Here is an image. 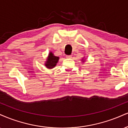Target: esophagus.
Returning a JSON list of instances; mask_svg holds the SVG:
<instances>
[{
  "mask_svg": "<svg viewBox=\"0 0 128 128\" xmlns=\"http://www.w3.org/2000/svg\"><path fill=\"white\" fill-rule=\"evenodd\" d=\"M66 57L68 58H72V55H66Z\"/></svg>",
  "mask_w": 128,
  "mask_h": 128,
  "instance_id": "34e87169",
  "label": "esophagus"
}]
</instances>
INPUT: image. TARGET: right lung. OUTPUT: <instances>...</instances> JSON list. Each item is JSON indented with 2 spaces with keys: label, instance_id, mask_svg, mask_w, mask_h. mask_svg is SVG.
<instances>
[{
  "label": "right lung",
  "instance_id": "add662e5",
  "mask_svg": "<svg viewBox=\"0 0 128 128\" xmlns=\"http://www.w3.org/2000/svg\"><path fill=\"white\" fill-rule=\"evenodd\" d=\"M58 60H59V57L54 56L52 52H50L48 58L47 59L48 61L45 63V66L48 68H54L56 65V63L58 62Z\"/></svg>",
  "mask_w": 128,
  "mask_h": 128
}]
</instances>
